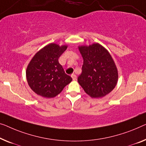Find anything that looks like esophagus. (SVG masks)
I'll return each mask as SVG.
<instances>
[{
    "label": "esophagus",
    "mask_w": 146,
    "mask_h": 146,
    "mask_svg": "<svg viewBox=\"0 0 146 146\" xmlns=\"http://www.w3.org/2000/svg\"><path fill=\"white\" fill-rule=\"evenodd\" d=\"M71 76V77H72L73 80H75L76 79H77V75H75V74H72Z\"/></svg>",
    "instance_id": "34e87169"
}]
</instances>
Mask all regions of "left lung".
Returning <instances> with one entry per match:
<instances>
[{
    "instance_id": "obj_1",
    "label": "left lung",
    "mask_w": 146,
    "mask_h": 146,
    "mask_svg": "<svg viewBox=\"0 0 146 146\" xmlns=\"http://www.w3.org/2000/svg\"><path fill=\"white\" fill-rule=\"evenodd\" d=\"M83 58L79 84L90 97L100 98L111 92L118 80V71L110 52L98 43L80 46Z\"/></svg>"
}]
</instances>
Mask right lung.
Returning <instances> with one entry per match:
<instances>
[{
    "instance_id": "right-lung-1",
    "label": "right lung",
    "mask_w": 146,
    "mask_h": 146,
    "mask_svg": "<svg viewBox=\"0 0 146 146\" xmlns=\"http://www.w3.org/2000/svg\"><path fill=\"white\" fill-rule=\"evenodd\" d=\"M67 45L51 43L36 52L27 67L26 77L31 90L41 96L51 98L58 95L72 80L65 73L58 59Z\"/></svg>"
}]
</instances>
